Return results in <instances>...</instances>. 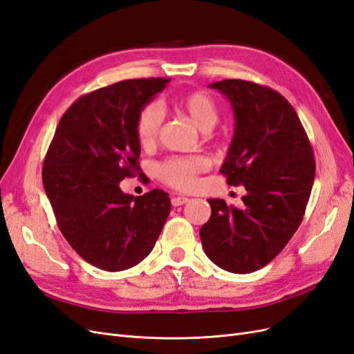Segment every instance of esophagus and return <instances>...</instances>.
I'll return each instance as SVG.
<instances>
[{"label":"esophagus","instance_id":"esophagus-1","mask_svg":"<svg viewBox=\"0 0 354 354\" xmlns=\"http://www.w3.org/2000/svg\"><path fill=\"white\" fill-rule=\"evenodd\" d=\"M189 202V198L186 196H174L173 199H171V203H173L174 207H180V205H185V203Z\"/></svg>","mask_w":354,"mask_h":354}]
</instances>
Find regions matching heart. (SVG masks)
Listing matches in <instances>:
<instances>
[{
    "label": "heart",
    "mask_w": 354,
    "mask_h": 354,
    "mask_svg": "<svg viewBox=\"0 0 354 354\" xmlns=\"http://www.w3.org/2000/svg\"><path fill=\"white\" fill-rule=\"evenodd\" d=\"M181 108L194 120L202 131H208L218 121V108L216 102L207 93L189 94L181 100ZM165 120L162 104L156 102L146 104L137 118V137L142 146H152L159 137L160 128ZM209 162L205 156L171 158L159 167V177L167 185L187 190L196 183V176L208 168Z\"/></svg>",
    "instance_id": "obj_1"
}]
</instances>
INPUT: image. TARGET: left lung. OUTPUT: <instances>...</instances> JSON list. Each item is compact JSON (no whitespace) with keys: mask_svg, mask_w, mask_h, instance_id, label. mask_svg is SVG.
Segmentation results:
<instances>
[{"mask_svg":"<svg viewBox=\"0 0 354 354\" xmlns=\"http://www.w3.org/2000/svg\"><path fill=\"white\" fill-rule=\"evenodd\" d=\"M230 102L234 134L220 173L243 185V207L208 199L211 217L199 230L208 259L230 273L269 264L301 224L312 194L313 149L283 95L243 80L209 84Z\"/></svg>","mask_w":354,"mask_h":354,"instance_id":"obj_1","label":"left lung"}]
</instances>
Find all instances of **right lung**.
I'll use <instances>...</instances> for the list:
<instances>
[{
	"mask_svg": "<svg viewBox=\"0 0 354 354\" xmlns=\"http://www.w3.org/2000/svg\"><path fill=\"white\" fill-rule=\"evenodd\" d=\"M169 80H127L80 97L62 116L42 167L57 226L82 259L121 272L151 254L171 211L167 192L124 194L142 169L137 118Z\"/></svg>",
	"mask_w": 354,
	"mask_h": 354,
	"instance_id": "add662e5",
	"label": "right lung"
}]
</instances>
